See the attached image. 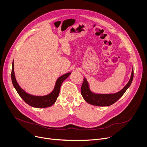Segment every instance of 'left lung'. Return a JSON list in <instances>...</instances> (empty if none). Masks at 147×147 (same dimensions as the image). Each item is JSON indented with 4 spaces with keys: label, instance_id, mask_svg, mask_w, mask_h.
I'll return each mask as SVG.
<instances>
[{
    "label": "left lung",
    "instance_id": "obj_1",
    "mask_svg": "<svg viewBox=\"0 0 147 147\" xmlns=\"http://www.w3.org/2000/svg\"><path fill=\"white\" fill-rule=\"evenodd\" d=\"M133 76L134 70L133 68L130 79L125 86L118 92L109 94H99L92 92L89 88V84L87 79L84 78V81L81 87V95L87 103L92 105L98 107L110 106L119 100L129 88L133 81Z\"/></svg>",
    "mask_w": 147,
    "mask_h": 147
}]
</instances>
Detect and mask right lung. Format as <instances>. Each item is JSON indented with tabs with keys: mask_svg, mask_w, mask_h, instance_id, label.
I'll list each match as a JSON object with an SVG mask.
<instances>
[{
	"mask_svg": "<svg viewBox=\"0 0 147 147\" xmlns=\"http://www.w3.org/2000/svg\"><path fill=\"white\" fill-rule=\"evenodd\" d=\"M71 73H67L60 76L57 78L55 88L52 92L45 96H35L27 93L21 88L16 81L14 71V60L12 63L11 69V81L13 85L17 91L18 95L24 101L30 106L34 108H48L55 103L60 92V89L62 82H63L70 75Z\"/></svg>",
	"mask_w": 147,
	"mask_h": 147,
	"instance_id": "obj_1",
	"label": "right lung"
}]
</instances>
